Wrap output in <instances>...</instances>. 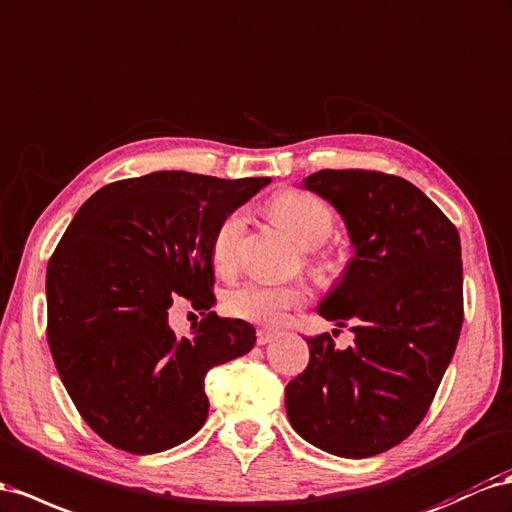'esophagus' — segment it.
<instances>
[{
	"instance_id": "esophagus-1",
	"label": "esophagus",
	"mask_w": 512,
	"mask_h": 512,
	"mask_svg": "<svg viewBox=\"0 0 512 512\" xmlns=\"http://www.w3.org/2000/svg\"><path fill=\"white\" fill-rule=\"evenodd\" d=\"M275 336H278V331H275V329L260 327L258 334H256V342H258V344H267V342H271Z\"/></svg>"
}]
</instances>
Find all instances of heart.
Returning <instances> with one entry per match:
<instances>
[{"label":"heart","instance_id":"1","mask_svg":"<svg viewBox=\"0 0 512 512\" xmlns=\"http://www.w3.org/2000/svg\"><path fill=\"white\" fill-rule=\"evenodd\" d=\"M269 215L278 222L297 245L312 250L323 245L334 230V213L329 206L303 191H282L269 206ZM243 234V215L230 213L215 228L211 241V258L217 271L228 273L237 267L239 245ZM316 269L329 271L331 262H316ZM308 299V288L303 284H267L247 282L234 288L226 299L230 314L252 323L275 325L280 323L288 310L301 306Z\"/></svg>","mask_w":512,"mask_h":512}]
</instances>
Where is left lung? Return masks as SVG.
Returning <instances> with one entry per match:
<instances>
[{
	"mask_svg": "<svg viewBox=\"0 0 512 512\" xmlns=\"http://www.w3.org/2000/svg\"><path fill=\"white\" fill-rule=\"evenodd\" d=\"M303 189L347 226L353 258L319 303L351 323L353 347L308 338V368L286 385V413L312 446L375 457L411 435L439 388L463 325L461 239L433 200L392 174L321 170Z\"/></svg>",
	"mask_w": 512,
	"mask_h": 512,
	"instance_id": "1",
	"label": "left lung"
}]
</instances>
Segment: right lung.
<instances>
[{"label": "right lung", "instance_id": "1", "mask_svg": "<svg viewBox=\"0 0 512 512\" xmlns=\"http://www.w3.org/2000/svg\"><path fill=\"white\" fill-rule=\"evenodd\" d=\"M269 183L153 172L99 189L66 228L47 267L49 349L107 444L131 454L183 444L209 416L206 372L252 351L250 323L206 312L178 338L168 310L213 306L215 228Z\"/></svg>", "mask_w": 512, "mask_h": 512}]
</instances>
